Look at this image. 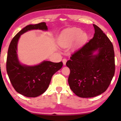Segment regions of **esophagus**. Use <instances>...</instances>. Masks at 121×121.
I'll return each instance as SVG.
<instances>
[{"mask_svg": "<svg viewBox=\"0 0 121 121\" xmlns=\"http://www.w3.org/2000/svg\"><path fill=\"white\" fill-rule=\"evenodd\" d=\"M62 62H63V63L64 65H65L66 63H67V59H63Z\"/></svg>", "mask_w": 121, "mask_h": 121, "instance_id": "1", "label": "esophagus"}]
</instances>
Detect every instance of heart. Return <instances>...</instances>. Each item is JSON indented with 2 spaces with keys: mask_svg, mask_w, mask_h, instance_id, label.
Masks as SVG:
<instances>
[{
  "mask_svg": "<svg viewBox=\"0 0 121 121\" xmlns=\"http://www.w3.org/2000/svg\"><path fill=\"white\" fill-rule=\"evenodd\" d=\"M87 39V36L82 30L77 27H72L64 30L59 35L58 42L62 48L70 47L76 41L74 47L82 46Z\"/></svg>",
  "mask_w": 121,
  "mask_h": 121,
  "instance_id": "obj_1",
  "label": "heart"
}]
</instances>
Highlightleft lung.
<instances>
[{
	"label": "left lung",
	"instance_id": "left-lung-1",
	"mask_svg": "<svg viewBox=\"0 0 121 121\" xmlns=\"http://www.w3.org/2000/svg\"><path fill=\"white\" fill-rule=\"evenodd\" d=\"M94 37L68 60L70 69L68 83L78 96L88 98L105 91L115 71L112 42L101 29L93 24Z\"/></svg>",
	"mask_w": 121,
	"mask_h": 121
}]
</instances>
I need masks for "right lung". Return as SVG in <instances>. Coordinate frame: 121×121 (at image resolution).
<instances>
[{
    "label": "right lung",
    "mask_w": 121,
    "mask_h": 121,
    "mask_svg": "<svg viewBox=\"0 0 121 121\" xmlns=\"http://www.w3.org/2000/svg\"><path fill=\"white\" fill-rule=\"evenodd\" d=\"M32 30L47 31L46 22L29 25L16 35L10 43L6 60V71L12 85L18 93L35 97L47 90L53 74L62 68L63 63L43 60L37 65L22 64L17 56V43L21 35Z\"/></svg>",
    "instance_id": "1"
}]
</instances>
